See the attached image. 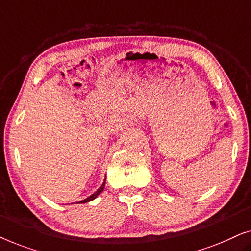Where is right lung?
Masks as SVG:
<instances>
[{
    "instance_id": "add662e5",
    "label": "right lung",
    "mask_w": 251,
    "mask_h": 251,
    "mask_svg": "<svg viewBox=\"0 0 251 251\" xmlns=\"http://www.w3.org/2000/svg\"><path fill=\"white\" fill-rule=\"evenodd\" d=\"M104 187H105V181H104V183H102V185H101V186H100V187H99V188H98V190L95 192V193H94V194H92V195H90V197H89V198H87V199H84V200H82V201H78V202H77V203H87V202H89V201H91V200H94V199H96V198H97V197H98V195L101 193V192H102V190H104Z\"/></svg>"
}]
</instances>
